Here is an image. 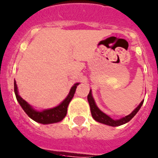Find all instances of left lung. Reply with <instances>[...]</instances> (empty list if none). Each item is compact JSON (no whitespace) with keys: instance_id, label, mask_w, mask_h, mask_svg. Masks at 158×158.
<instances>
[{"instance_id":"1","label":"left lung","mask_w":158,"mask_h":158,"mask_svg":"<svg viewBox=\"0 0 158 158\" xmlns=\"http://www.w3.org/2000/svg\"><path fill=\"white\" fill-rule=\"evenodd\" d=\"M88 101H89V106H90V110H91V113H92V118H93L95 121H98V122L99 123H102V124L109 125V126L116 127V126L122 125V124H125V123L131 121V118H132L133 117H134L137 113H138V111L139 110V109L141 108L142 105H143V101L144 100L142 101V102L139 103V105L138 106H137V107L131 113V114H128V116H125V117H124V118L118 120L112 119L110 117H109L108 115L104 114L103 112H102V111L98 108V106H97L96 104H95V100H94L93 97H92V91L91 90L90 92H89V94L88 95Z\"/></svg>"}]
</instances>
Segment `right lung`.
<instances>
[{
	"label": "right lung",
	"instance_id": "obj_1",
	"mask_svg": "<svg viewBox=\"0 0 158 158\" xmlns=\"http://www.w3.org/2000/svg\"><path fill=\"white\" fill-rule=\"evenodd\" d=\"M79 85V83H76L73 85L70 91L69 92V95L66 96V99L59 104V106L56 107L51 108V109L44 110L42 111H37L32 107L31 106L25 101L23 98L20 97L18 92V88L15 81H14V91H15V96H16L17 101L23 110L25 111L26 114L30 117L31 119L35 121L36 122L40 123V124H52V123H57L61 121L63 118L66 117V113H67V107L69 105V102L73 99V95H74L75 91H76L77 86Z\"/></svg>",
	"mask_w": 158,
	"mask_h": 158
}]
</instances>
